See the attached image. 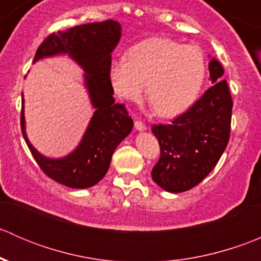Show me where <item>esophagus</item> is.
Wrapping results in <instances>:
<instances>
[{"label": "esophagus", "mask_w": 261, "mask_h": 261, "mask_svg": "<svg viewBox=\"0 0 261 261\" xmlns=\"http://www.w3.org/2000/svg\"><path fill=\"white\" fill-rule=\"evenodd\" d=\"M135 128L139 131H144V130H146V125L143 122V121L136 120L135 121Z\"/></svg>", "instance_id": "obj_1"}]
</instances>
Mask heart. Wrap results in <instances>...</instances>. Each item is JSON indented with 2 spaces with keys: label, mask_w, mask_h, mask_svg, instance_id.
Here are the masks:
<instances>
[{
  "label": "heart",
  "mask_w": 261,
  "mask_h": 261,
  "mask_svg": "<svg viewBox=\"0 0 261 261\" xmlns=\"http://www.w3.org/2000/svg\"><path fill=\"white\" fill-rule=\"evenodd\" d=\"M207 73L203 51L167 38L136 44L128 58L112 60L110 80L123 99L139 101L146 91L156 112L174 117L186 112L201 93Z\"/></svg>",
  "instance_id": "b5f03b06"
}]
</instances>
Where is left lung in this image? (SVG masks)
<instances>
[{"label": "left lung", "instance_id": "8db88e82", "mask_svg": "<svg viewBox=\"0 0 261 261\" xmlns=\"http://www.w3.org/2000/svg\"><path fill=\"white\" fill-rule=\"evenodd\" d=\"M213 83L203 96L172 123L152 125L160 158L151 178L164 191L179 193L201 183L216 167L227 146L232 98L218 60L208 64Z\"/></svg>", "mask_w": 261, "mask_h": 261}]
</instances>
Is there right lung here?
<instances>
[{
    "mask_svg": "<svg viewBox=\"0 0 261 261\" xmlns=\"http://www.w3.org/2000/svg\"><path fill=\"white\" fill-rule=\"evenodd\" d=\"M120 38V23L106 20L50 34L36 50L34 63L58 54H68L75 60L86 72V87L96 109L75 150L62 159H50L29 141L22 106L21 131L34 159L49 178L69 188H89L98 183L109 170L115 149L133 130V118L125 105L115 102L110 80L111 53Z\"/></svg>",
    "mask_w": 261,
    "mask_h": 261,
    "instance_id": "obj_1",
    "label": "right lung"
}]
</instances>
